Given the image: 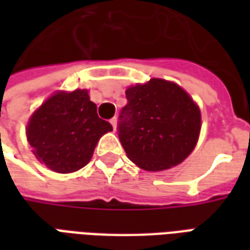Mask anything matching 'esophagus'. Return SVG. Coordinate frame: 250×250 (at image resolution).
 <instances>
[{"mask_svg": "<svg viewBox=\"0 0 250 250\" xmlns=\"http://www.w3.org/2000/svg\"><path fill=\"white\" fill-rule=\"evenodd\" d=\"M109 123L112 125V127H114V130H116V125H118V118H116V116H114L112 119L109 120Z\"/></svg>", "mask_w": 250, "mask_h": 250, "instance_id": "obj_1", "label": "esophagus"}]
</instances>
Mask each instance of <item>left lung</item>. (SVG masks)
<instances>
[{
  "instance_id": "8db88e82",
  "label": "left lung",
  "mask_w": 250,
  "mask_h": 250,
  "mask_svg": "<svg viewBox=\"0 0 250 250\" xmlns=\"http://www.w3.org/2000/svg\"><path fill=\"white\" fill-rule=\"evenodd\" d=\"M118 136L127 157L147 171L177 166L193 151L201 131V112L174 83L151 79L125 91Z\"/></svg>"
}]
</instances>
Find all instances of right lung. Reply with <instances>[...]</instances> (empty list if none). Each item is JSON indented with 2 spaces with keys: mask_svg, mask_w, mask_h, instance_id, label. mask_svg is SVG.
Returning a JSON list of instances; mask_svg holds the SVG:
<instances>
[{
  "mask_svg": "<svg viewBox=\"0 0 250 250\" xmlns=\"http://www.w3.org/2000/svg\"><path fill=\"white\" fill-rule=\"evenodd\" d=\"M85 89L59 92L30 118L26 136L33 154L56 173H73L92 157L99 139L112 125L98 116Z\"/></svg>",
  "mask_w": 250,
  "mask_h": 250,
  "instance_id": "obj_1",
  "label": "right lung"
}]
</instances>
